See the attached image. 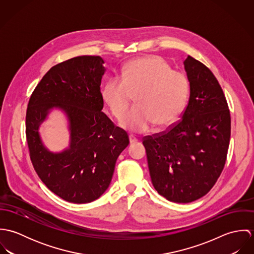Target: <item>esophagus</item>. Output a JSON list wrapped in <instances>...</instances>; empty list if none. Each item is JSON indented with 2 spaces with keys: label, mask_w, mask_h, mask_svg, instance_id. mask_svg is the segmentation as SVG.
<instances>
[{
  "label": "esophagus",
  "mask_w": 254,
  "mask_h": 254,
  "mask_svg": "<svg viewBox=\"0 0 254 254\" xmlns=\"http://www.w3.org/2000/svg\"><path fill=\"white\" fill-rule=\"evenodd\" d=\"M129 141H130V144H135L138 142V139L135 138L134 136H129Z\"/></svg>",
  "instance_id": "34e87169"
}]
</instances>
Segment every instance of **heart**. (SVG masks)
<instances>
[{
  "label": "heart",
  "instance_id": "obj_1",
  "mask_svg": "<svg viewBox=\"0 0 254 254\" xmlns=\"http://www.w3.org/2000/svg\"><path fill=\"white\" fill-rule=\"evenodd\" d=\"M121 78L111 77L105 83L102 97L113 116L120 119L138 95V107L121 120V126L134 133H145L157 125L173 124L185 109L190 83L184 73L172 70L159 56H146L125 65Z\"/></svg>",
  "mask_w": 254,
  "mask_h": 254
}]
</instances>
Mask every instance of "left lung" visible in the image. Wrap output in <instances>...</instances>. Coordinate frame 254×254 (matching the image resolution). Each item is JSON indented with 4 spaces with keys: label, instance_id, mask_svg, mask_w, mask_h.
<instances>
[{
    "label": "left lung",
    "instance_id": "8db88e82",
    "mask_svg": "<svg viewBox=\"0 0 254 254\" xmlns=\"http://www.w3.org/2000/svg\"><path fill=\"white\" fill-rule=\"evenodd\" d=\"M184 68L190 98L180 122L143 142L154 189L178 203L202 197L215 185L231 136L230 111L216 77L190 56Z\"/></svg>",
    "mask_w": 254,
    "mask_h": 254
}]
</instances>
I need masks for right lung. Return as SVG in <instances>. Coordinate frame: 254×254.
I'll use <instances>...</instances> for the list:
<instances>
[{
	"mask_svg": "<svg viewBox=\"0 0 254 254\" xmlns=\"http://www.w3.org/2000/svg\"><path fill=\"white\" fill-rule=\"evenodd\" d=\"M104 64L99 56H81L53 66L37 85L26 111L27 144L38 176L73 203L94 201L108 190L116 160L129 145L127 133L102 111ZM54 110L65 114L70 132L69 146L56 153L38 132Z\"/></svg>",
	"mask_w": 254,
	"mask_h": 254,
	"instance_id": "obj_1",
	"label": "right lung"
}]
</instances>
